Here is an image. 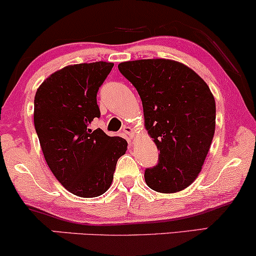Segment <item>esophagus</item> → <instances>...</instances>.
Listing matches in <instances>:
<instances>
[{
    "label": "esophagus",
    "mask_w": 256,
    "mask_h": 256,
    "mask_svg": "<svg viewBox=\"0 0 256 256\" xmlns=\"http://www.w3.org/2000/svg\"><path fill=\"white\" fill-rule=\"evenodd\" d=\"M123 132H124V134L128 135L129 138H135V132H134V129L130 127V126H124V127H123Z\"/></svg>",
    "instance_id": "esophagus-1"
}]
</instances>
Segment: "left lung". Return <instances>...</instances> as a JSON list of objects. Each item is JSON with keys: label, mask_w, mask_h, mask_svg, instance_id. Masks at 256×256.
<instances>
[{"label": "left lung", "mask_w": 256, "mask_h": 256, "mask_svg": "<svg viewBox=\"0 0 256 256\" xmlns=\"http://www.w3.org/2000/svg\"><path fill=\"white\" fill-rule=\"evenodd\" d=\"M118 70L142 100L144 128L160 150L159 162L144 171L150 188L174 194L202 171L216 127V103L192 68L171 59H141Z\"/></svg>", "instance_id": "obj_1"}]
</instances>
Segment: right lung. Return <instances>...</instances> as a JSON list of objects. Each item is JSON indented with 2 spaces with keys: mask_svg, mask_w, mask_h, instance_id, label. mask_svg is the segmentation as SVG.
<instances>
[{
  "mask_svg": "<svg viewBox=\"0 0 256 256\" xmlns=\"http://www.w3.org/2000/svg\"><path fill=\"white\" fill-rule=\"evenodd\" d=\"M114 64L84 62L47 77L34 97V127L53 174L71 194L92 198L112 185L127 141L89 126L100 118L97 91Z\"/></svg>",
  "mask_w": 256,
  "mask_h": 256,
  "instance_id": "right-lung-1",
  "label": "right lung"
}]
</instances>
